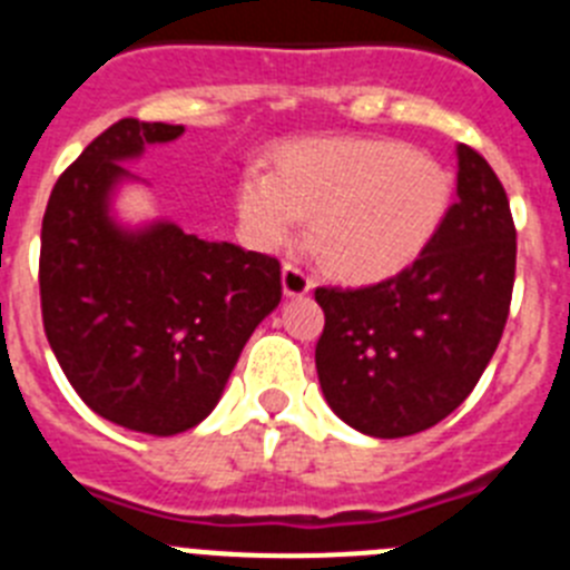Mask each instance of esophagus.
<instances>
[{
  "instance_id": "1",
  "label": "esophagus",
  "mask_w": 570,
  "mask_h": 570,
  "mask_svg": "<svg viewBox=\"0 0 570 570\" xmlns=\"http://www.w3.org/2000/svg\"><path fill=\"white\" fill-rule=\"evenodd\" d=\"M281 284H284L286 298H301V295H306V292L313 289V281H309V275H306V272L295 264L284 266V272H281Z\"/></svg>"
}]
</instances>
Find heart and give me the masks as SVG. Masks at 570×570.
I'll use <instances>...</instances> for the list:
<instances>
[{
	"label": "heart",
	"mask_w": 570,
	"mask_h": 570,
	"mask_svg": "<svg viewBox=\"0 0 570 570\" xmlns=\"http://www.w3.org/2000/svg\"><path fill=\"white\" fill-rule=\"evenodd\" d=\"M453 171L404 142L370 137L295 140L275 171L252 163L235 189L246 244L278 252L309 217V244L330 275L373 284L407 269L442 229Z\"/></svg>",
	"instance_id": "heart-1"
}]
</instances>
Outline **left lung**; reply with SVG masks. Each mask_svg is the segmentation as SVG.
I'll return each instance as SVG.
<instances>
[{"instance_id":"8db88e82","label":"left lung","mask_w":570,"mask_h":570,"mask_svg":"<svg viewBox=\"0 0 570 570\" xmlns=\"http://www.w3.org/2000/svg\"><path fill=\"white\" fill-rule=\"evenodd\" d=\"M456 203L433 244L395 278L321 286V390L341 422L373 439L422 433L476 387L502 338L517 229L482 155L456 146Z\"/></svg>"}]
</instances>
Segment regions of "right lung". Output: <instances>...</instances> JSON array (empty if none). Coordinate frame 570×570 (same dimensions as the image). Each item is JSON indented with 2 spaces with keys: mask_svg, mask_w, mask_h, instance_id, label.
Masks as SVG:
<instances>
[{
  "mask_svg": "<svg viewBox=\"0 0 570 570\" xmlns=\"http://www.w3.org/2000/svg\"><path fill=\"white\" fill-rule=\"evenodd\" d=\"M168 122H114L59 177L42 217L39 295L59 367L97 415L175 435L215 410L255 326L281 304V264L229 240L186 235L168 217L117 212Z\"/></svg>",
  "mask_w": 570,
  "mask_h": 570,
  "instance_id": "obj_1",
  "label": "right lung"
}]
</instances>
